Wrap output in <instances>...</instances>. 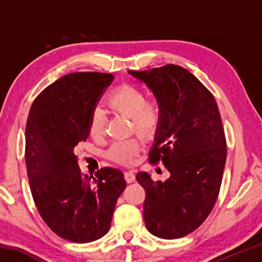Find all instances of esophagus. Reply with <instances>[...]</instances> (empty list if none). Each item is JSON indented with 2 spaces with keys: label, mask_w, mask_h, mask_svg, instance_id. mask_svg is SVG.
Listing matches in <instances>:
<instances>
[{
  "label": "esophagus",
  "mask_w": 262,
  "mask_h": 262,
  "mask_svg": "<svg viewBox=\"0 0 262 262\" xmlns=\"http://www.w3.org/2000/svg\"><path fill=\"white\" fill-rule=\"evenodd\" d=\"M125 178L128 181V183H133V181L135 180V172L133 170L129 171H126L125 172Z\"/></svg>",
  "instance_id": "obj_1"
}]
</instances>
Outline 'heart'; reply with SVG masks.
<instances>
[{"label":"heart","mask_w":262,"mask_h":262,"mask_svg":"<svg viewBox=\"0 0 262 262\" xmlns=\"http://www.w3.org/2000/svg\"><path fill=\"white\" fill-rule=\"evenodd\" d=\"M108 106L114 112L121 113L133 119L137 132L150 134L159 126L162 120V105L154 99L147 101V96L142 89L134 85H122L115 89L107 99ZM106 130L105 113L100 108L94 110L89 121V132L95 139H101ZM142 148V140L134 137L130 140L117 141L108 150V157L120 164H132Z\"/></svg>","instance_id":"b5f03b06"}]
</instances>
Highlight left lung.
Instances as JSON below:
<instances>
[{
  "mask_svg": "<svg viewBox=\"0 0 262 262\" xmlns=\"http://www.w3.org/2000/svg\"><path fill=\"white\" fill-rule=\"evenodd\" d=\"M128 73L162 105L149 162L162 161L170 172L164 183L147 172L136 174L145 190L144 223L156 237H185L205 222L220 193L227 141L219 107L211 92L180 66Z\"/></svg>",
  "mask_w": 262,
  "mask_h": 262,
  "instance_id": "left-lung-1",
  "label": "left lung"
}]
</instances>
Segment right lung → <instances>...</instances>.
Wrapping results in <instances>:
<instances>
[{
  "label": "right lung",
  "instance_id": "right-lung-1",
  "mask_svg": "<svg viewBox=\"0 0 262 262\" xmlns=\"http://www.w3.org/2000/svg\"><path fill=\"white\" fill-rule=\"evenodd\" d=\"M113 78L104 73L66 75L35 98L26 122L25 162L34 203L48 228L73 243L95 242L108 232L126 188L119 168L83 174L75 154Z\"/></svg>",
  "mask_w": 262,
  "mask_h": 262
}]
</instances>
